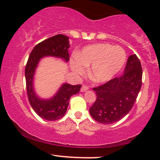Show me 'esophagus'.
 Instances as JSON below:
<instances>
[{
  "label": "esophagus",
  "mask_w": 160,
  "mask_h": 160,
  "mask_svg": "<svg viewBox=\"0 0 160 160\" xmlns=\"http://www.w3.org/2000/svg\"><path fill=\"white\" fill-rule=\"evenodd\" d=\"M89 89V86H82L81 87V89H80V91L81 92H85L86 90H88Z\"/></svg>",
  "instance_id": "34e87169"
}]
</instances>
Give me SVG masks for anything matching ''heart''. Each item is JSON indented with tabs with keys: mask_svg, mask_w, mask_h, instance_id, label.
Masks as SVG:
<instances>
[{
	"mask_svg": "<svg viewBox=\"0 0 160 160\" xmlns=\"http://www.w3.org/2000/svg\"><path fill=\"white\" fill-rule=\"evenodd\" d=\"M126 59L122 47L108 43H98L84 47L71 62L75 74L83 75L92 65L89 77L93 81L102 82L111 80L120 71Z\"/></svg>",
	"mask_w": 160,
	"mask_h": 160,
	"instance_id": "obj_1",
	"label": "heart"
}]
</instances>
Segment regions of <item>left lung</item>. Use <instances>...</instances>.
<instances>
[{
	"mask_svg": "<svg viewBox=\"0 0 160 160\" xmlns=\"http://www.w3.org/2000/svg\"><path fill=\"white\" fill-rule=\"evenodd\" d=\"M142 84V68L136 55L128 57L125 72L105 83L93 88L97 98L89 113L97 122L111 124L131 111Z\"/></svg>",
	"mask_w": 160,
	"mask_h": 160,
	"instance_id": "8db88e82",
	"label": "left lung"
}]
</instances>
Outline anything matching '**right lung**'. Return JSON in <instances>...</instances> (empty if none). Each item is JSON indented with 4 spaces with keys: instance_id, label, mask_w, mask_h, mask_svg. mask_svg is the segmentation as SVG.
Here are the masks:
<instances>
[{
    "instance_id": "add662e5",
    "label": "right lung",
    "mask_w": 160,
    "mask_h": 160,
    "mask_svg": "<svg viewBox=\"0 0 160 160\" xmlns=\"http://www.w3.org/2000/svg\"><path fill=\"white\" fill-rule=\"evenodd\" d=\"M68 38L63 34H57L37 44L30 53L25 65V74L28 101L33 110L41 118L54 121L62 118L65 114L71 95L78 94L81 85L72 86L65 83L57 94L49 100H42L34 94L33 89V77L38 62L42 57L52 56L69 60L68 49L69 48Z\"/></svg>"
}]
</instances>
